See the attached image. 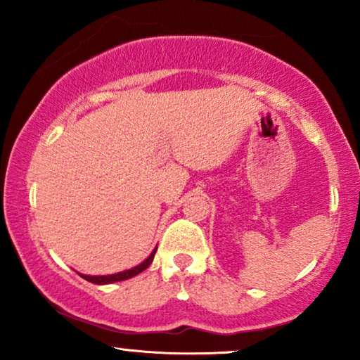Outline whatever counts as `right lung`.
I'll return each mask as SVG.
<instances>
[{
    "label": "right lung",
    "mask_w": 360,
    "mask_h": 360,
    "mask_svg": "<svg viewBox=\"0 0 360 360\" xmlns=\"http://www.w3.org/2000/svg\"><path fill=\"white\" fill-rule=\"evenodd\" d=\"M154 255H155V249L154 252H152L149 257H147L144 262L141 265H137V267L131 269V270H124V272H120V274H115V275H101V277H90V275H83L80 274L83 278L88 280V282L91 283H98V285H106V283H115V282H121V280H127L131 277H134V275L141 274L142 270H146L149 265L152 264V260H154Z\"/></svg>",
    "instance_id": "obj_1"
}]
</instances>
